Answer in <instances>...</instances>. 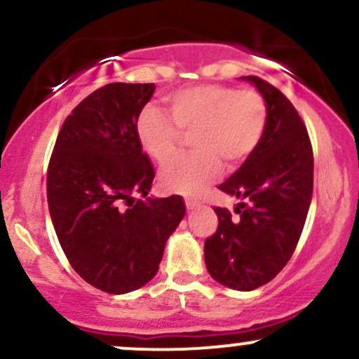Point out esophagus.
Here are the masks:
<instances>
[{
	"mask_svg": "<svg viewBox=\"0 0 359 359\" xmlns=\"http://www.w3.org/2000/svg\"><path fill=\"white\" fill-rule=\"evenodd\" d=\"M197 205H199V203H197V201H194V199H185V208H187V209H196Z\"/></svg>",
	"mask_w": 359,
	"mask_h": 359,
	"instance_id": "1",
	"label": "esophagus"
}]
</instances>
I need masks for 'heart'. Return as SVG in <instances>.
<instances>
[{
  "label": "heart",
  "mask_w": 359,
  "mask_h": 359,
  "mask_svg": "<svg viewBox=\"0 0 359 359\" xmlns=\"http://www.w3.org/2000/svg\"><path fill=\"white\" fill-rule=\"evenodd\" d=\"M165 101L170 116L145 106L135 131L142 150L158 163L176 153L184 134L193 133V154L177 157L160 172L163 187L187 196L203 192L222 165L236 168L246 162L262 143L269 123V102L251 88L196 84L174 90Z\"/></svg>",
  "instance_id": "heart-1"
}]
</instances>
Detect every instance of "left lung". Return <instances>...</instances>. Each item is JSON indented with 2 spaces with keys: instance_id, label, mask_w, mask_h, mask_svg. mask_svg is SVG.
<instances>
[{
  "instance_id": "left-lung-1",
  "label": "left lung",
  "mask_w": 359,
  "mask_h": 359,
  "mask_svg": "<svg viewBox=\"0 0 359 359\" xmlns=\"http://www.w3.org/2000/svg\"><path fill=\"white\" fill-rule=\"evenodd\" d=\"M269 102V123L253 155L219 191L240 197L233 217L216 208V233L204 243L211 277L234 290H253L280 273L292 258L306 224L314 185V154L302 118L288 97L257 76Z\"/></svg>"
}]
</instances>
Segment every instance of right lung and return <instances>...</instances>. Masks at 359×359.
<instances>
[{
  "label": "right lung",
  "mask_w": 359,
  "mask_h": 359,
  "mask_svg": "<svg viewBox=\"0 0 359 359\" xmlns=\"http://www.w3.org/2000/svg\"><path fill=\"white\" fill-rule=\"evenodd\" d=\"M155 84L113 82L65 118L47 168L48 211L72 269L108 294H126L158 271L185 214L180 196L135 201L155 170L140 147L137 118Z\"/></svg>",
  "instance_id": "right-lung-1"
}]
</instances>
